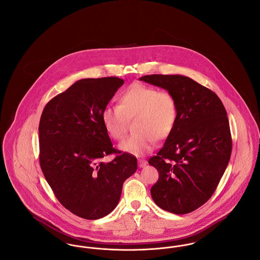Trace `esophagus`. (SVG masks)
<instances>
[{
    "instance_id": "esophagus-1",
    "label": "esophagus",
    "mask_w": 260,
    "mask_h": 260,
    "mask_svg": "<svg viewBox=\"0 0 260 260\" xmlns=\"http://www.w3.org/2000/svg\"><path fill=\"white\" fill-rule=\"evenodd\" d=\"M147 165V161H145V160H138V167L139 168H144L145 166Z\"/></svg>"
}]
</instances>
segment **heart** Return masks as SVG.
Instances as JSON below:
<instances>
[{"mask_svg": "<svg viewBox=\"0 0 260 260\" xmlns=\"http://www.w3.org/2000/svg\"><path fill=\"white\" fill-rule=\"evenodd\" d=\"M178 116L177 101L166 90L142 84L127 87L118 99L117 106L106 107L101 114L102 124L114 140H122L128 122L136 118V135L129 136L119 145L124 153L143 156L151 152L158 139L172 134Z\"/></svg>", "mask_w": 260, "mask_h": 260, "instance_id": "obj_1", "label": "heart"}]
</instances>
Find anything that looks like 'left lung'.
<instances>
[{
  "label": "left lung",
  "mask_w": 260,
  "mask_h": 260,
  "mask_svg": "<svg viewBox=\"0 0 260 260\" xmlns=\"http://www.w3.org/2000/svg\"><path fill=\"white\" fill-rule=\"evenodd\" d=\"M139 80L167 89L178 105L172 134L149 159L159 172L151 196L162 210L189 213L212 196L230 160L227 113L212 90L185 76L146 75Z\"/></svg>",
  "instance_id": "obj_1"
}]
</instances>
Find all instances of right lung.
Returning <instances> with one entry per match:
<instances>
[{
    "label": "right lung",
    "mask_w": 260,
    "mask_h": 260,
    "mask_svg": "<svg viewBox=\"0 0 260 260\" xmlns=\"http://www.w3.org/2000/svg\"><path fill=\"white\" fill-rule=\"evenodd\" d=\"M123 84L117 77L79 80L50 100L41 116V169L62 206L85 219L109 214L137 169L134 155L113 147L101 120ZM110 153L117 154L113 161H101Z\"/></svg>",
    "instance_id": "obj_1"
}]
</instances>
